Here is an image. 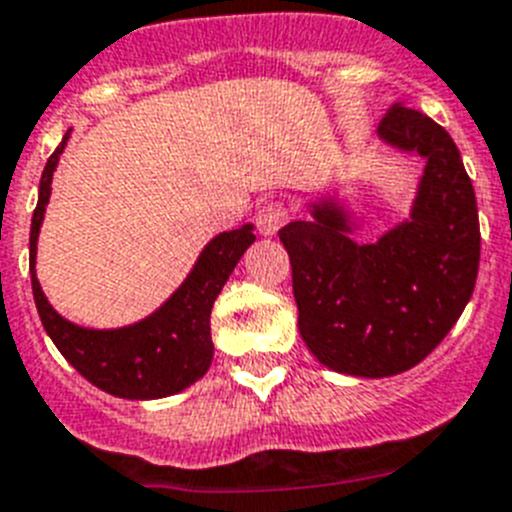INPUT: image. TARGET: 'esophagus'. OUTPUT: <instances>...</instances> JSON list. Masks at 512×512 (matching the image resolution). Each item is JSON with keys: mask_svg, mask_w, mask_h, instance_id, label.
<instances>
[{"mask_svg": "<svg viewBox=\"0 0 512 512\" xmlns=\"http://www.w3.org/2000/svg\"><path fill=\"white\" fill-rule=\"evenodd\" d=\"M284 223H287V207L282 202L271 200L256 210V228L261 235H274Z\"/></svg>", "mask_w": 512, "mask_h": 512, "instance_id": "obj_1", "label": "esophagus"}]
</instances>
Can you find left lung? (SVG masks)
I'll use <instances>...</instances> for the list:
<instances>
[{
    "label": "left lung",
    "mask_w": 512,
    "mask_h": 512,
    "mask_svg": "<svg viewBox=\"0 0 512 512\" xmlns=\"http://www.w3.org/2000/svg\"><path fill=\"white\" fill-rule=\"evenodd\" d=\"M379 135L428 158L408 223L361 246L341 210L315 205L312 220L279 230L302 341L330 369L374 379L431 354L467 307L479 269L477 200L451 135L405 102L384 112Z\"/></svg>",
    "instance_id": "obj_1"
}]
</instances>
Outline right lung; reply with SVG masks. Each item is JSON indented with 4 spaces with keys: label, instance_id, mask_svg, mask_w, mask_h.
<instances>
[{
    "label": "right lung",
    "instance_id": "1",
    "mask_svg": "<svg viewBox=\"0 0 512 512\" xmlns=\"http://www.w3.org/2000/svg\"><path fill=\"white\" fill-rule=\"evenodd\" d=\"M69 135L71 130L63 135L61 146L45 164L40 176L38 207L30 225V277H33L35 307L45 333L81 377L110 395L125 400H156L182 392L184 387L197 382L210 366L212 305L243 251L256 241L253 225L220 233L215 241L207 243L187 282L151 318L120 330L79 328L63 320L48 305L35 279V243H38L45 205L51 200L53 171Z\"/></svg>",
    "mask_w": 512,
    "mask_h": 512
}]
</instances>
